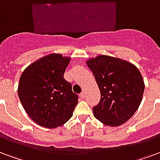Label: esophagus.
Here are the masks:
<instances>
[{
  "label": "esophagus",
  "instance_id": "34e87169",
  "mask_svg": "<svg viewBox=\"0 0 160 160\" xmlns=\"http://www.w3.org/2000/svg\"><path fill=\"white\" fill-rule=\"evenodd\" d=\"M80 98H81V99H84V98H85V91H82V92H81V93L80 94Z\"/></svg>",
  "mask_w": 160,
  "mask_h": 160
}]
</instances>
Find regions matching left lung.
Segmentation results:
<instances>
[{
    "instance_id": "left-lung-1",
    "label": "left lung",
    "mask_w": 160,
    "mask_h": 160,
    "mask_svg": "<svg viewBox=\"0 0 160 160\" xmlns=\"http://www.w3.org/2000/svg\"><path fill=\"white\" fill-rule=\"evenodd\" d=\"M86 64L101 91V101L93 107L94 117L107 126L126 122L136 112L144 91L138 69L128 61L107 55L91 58Z\"/></svg>"
}]
</instances>
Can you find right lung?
<instances>
[{
    "label": "right lung",
    "mask_w": 160,
    "mask_h": 160,
    "mask_svg": "<svg viewBox=\"0 0 160 160\" xmlns=\"http://www.w3.org/2000/svg\"><path fill=\"white\" fill-rule=\"evenodd\" d=\"M69 61L70 58L52 53L30 64L21 75V103L32 120L43 128L62 126L71 118L78 103V95L64 78Z\"/></svg>",
    "instance_id": "obj_1"
}]
</instances>
